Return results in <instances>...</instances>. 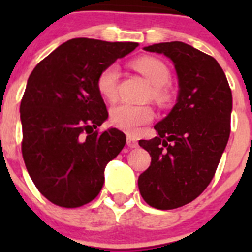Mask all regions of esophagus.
Instances as JSON below:
<instances>
[{
	"label": "esophagus",
	"instance_id": "esophagus-1",
	"mask_svg": "<svg viewBox=\"0 0 252 252\" xmlns=\"http://www.w3.org/2000/svg\"><path fill=\"white\" fill-rule=\"evenodd\" d=\"M126 144L130 149L137 148V140L132 136H127V140H126Z\"/></svg>",
	"mask_w": 252,
	"mask_h": 252
}]
</instances>
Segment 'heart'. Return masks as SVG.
I'll return each instance as SVG.
<instances>
[{"mask_svg":"<svg viewBox=\"0 0 252 252\" xmlns=\"http://www.w3.org/2000/svg\"><path fill=\"white\" fill-rule=\"evenodd\" d=\"M133 68L141 73L154 87L153 97L158 102H166L169 92L165 90V84L169 82L170 73L169 69L159 59L151 57H142L133 62ZM120 68L117 64H110L102 70L97 79V88L101 95L107 101H115L117 95ZM154 119V111L148 106H131L119 104L113 107L110 113V122L116 128L125 132H137L144 125L149 124Z\"/></svg>","mask_w":252,"mask_h":252,"instance_id":"obj_1","label":"heart"}]
</instances>
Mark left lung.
Listing matches in <instances>:
<instances>
[{"label": "left lung", "instance_id": "8db88e82", "mask_svg": "<svg viewBox=\"0 0 252 252\" xmlns=\"http://www.w3.org/2000/svg\"><path fill=\"white\" fill-rule=\"evenodd\" d=\"M173 62L179 93L173 110L140 140L150 166L137 184L144 201L174 209L194 201L213 179L231 131L232 93L224 72L211 55L182 41L145 46Z\"/></svg>", "mask_w": 252, "mask_h": 252}]
</instances>
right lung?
Returning <instances> with one entry per match:
<instances>
[{"label":"right lung","instance_id":"1","mask_svg":"<svg viewBox=\"0 0 252 252\" xmlns=\"http://www.w3.org/2000/svg\"><path fill=\"white\" fill-rule=\"evenodd\" d=\"M137 45L77 37L31 72L20 104L21 151L29 175L51 203L75 208L101 192L104 168L126 136L117 128L97 130L108 117L97 79Z\"/></svg>","mask_w":252,"mask_h":252}]
</instances>
